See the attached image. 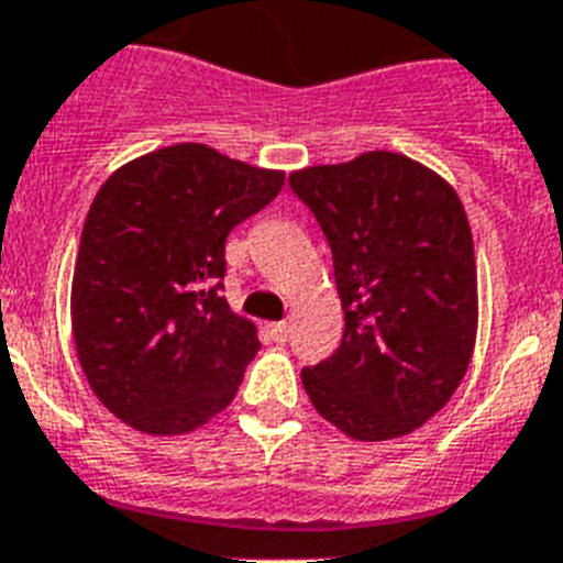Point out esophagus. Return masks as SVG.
<instances>
[{
    "label": "esophagus",
    "mask_w": 563,
    "mask_h": 563,
    "mask_svg": "<svg viewBox=\"0 0 563 563\" xmlns=\"http://www.w3.org/2000/svg\"><path fill=\"white\" fill-rule=\"evenodd\" d=\"M268 334H272V340H277V343H286V338H289V320H277V323L268 325Z\"/></svg>",
    "instance_id": "34e87169"
}]
</instances>
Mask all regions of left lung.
Listing matches in <instances>:
<instances>
[{"label": "left lung", "mask_w": 563, "mask_h": 563, "mask_svg": "<svg viewBox=\"0 0 563 563\" xmlns=\"http://www.w3.org/2000/svg\"><path fill=\"white\" fill-rule=\"evenodd\" d=\"M332 249L343 340L300 372L311 404L357 441H389L450 404L478 332L475 249L457 194L391 151L289 177Z\"/></svg>", "instance_id": "left-lung-1"}]
</instances>
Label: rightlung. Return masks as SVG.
<instances>
[{"instance_id": "1", "label": "right lung", "mask_w": 563, "mask_h": 563, "mask_svg": "<svg viewBox=\"0 0 563 563\" xmlns=\"http://www.w3.org/2000/svg\"><path fill=\"white\" fill-rule=\"evenodd\" d=\"M283 174L200 143L122 165L79 240L70 323L85 377L125 423L183 434L223 412L260 349L223 291L225 238L280 194Z\"/></svg>"}]
</instances>
